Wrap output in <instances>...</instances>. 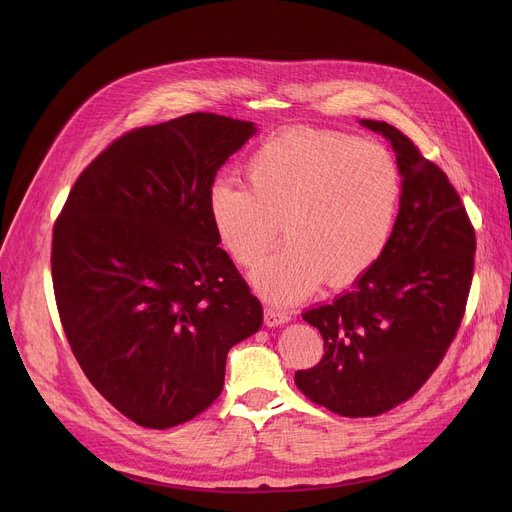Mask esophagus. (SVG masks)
<instances>
[{
	"mask_svg": "<svg viewBox=\"0 0 512 512\" xmlns=\"http://www.w3.org/2000/svg\"><path fill=\"white\" fill-rule=\"evenodd\" d=\"M263 321L267 328H278V326H284L290 321V313L288 311H282L278 307H265L263 311Z\"/></svg>",
	"mask_w": 512,
	"mask_h": 512,
	"instance_id": "1",
	"label": "esophagus"
}]
</instances>
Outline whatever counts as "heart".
Instances as JSON below:
<instances>
[{
    "label": "heart",
    "mask_w": 512,
    "mask_h": 512,
    "mask_svg": "<svg viewBox=\"0 0 512 512\" xmlns=\"http://www.w3.org/2000/svg\"><path fill=\"white\" fill-rule=\"evenodd\" d=\"M245 176L249 186L215 178L207 211L222 247L242 267H255L282 228L286 242L251 276L263 297L294 303L324 278L330 286L351 284L384 253L400 172L382 145L290 128L249 155Z\"/></svg>",
    "instance_id": "b5f03b06"
}]
</instances>
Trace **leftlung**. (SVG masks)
<instances>
[{
	"label": "left lung",
	"instance_id": "left-lung-1",
	"mask_svg": "<svg viewBox=\"0 0 512 512\" xmlns=\"http://www.w3.org/2000/svg\"><path fill=\"white\" fill-rule=\"evenodd\" d=\"M386 137L402 176L386 249L351 290L303 313L324 357L294 373L315 405L375 417L409 400L436 371L465 315L475 230L448 176L388 122L361 120Z\"/></svg>",
	"mask_w": 512,
	"mask_h": 512
}]
</instances>
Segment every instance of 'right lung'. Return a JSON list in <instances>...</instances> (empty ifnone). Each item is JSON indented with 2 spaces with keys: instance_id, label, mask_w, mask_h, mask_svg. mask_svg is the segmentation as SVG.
Segmentation results:
<instances>
[{
  "instance_id": "right-lung-1",
  "label": "right lung",
  "mask_w": 512,
  "mask_h": 512,
  "mask_svg": "<svg viewBox=\"0 0 512 512\" xmlns=\"http://www.w3.org/2000/svg\"><path fill=\"white\" fill-rule=\"evenodd\" d=\"M255 132L203 112L134 128L78 176L53 226V292L72 353L143 427L203 413L222 394L230 348L261 328V303L207 211L215 174Z\"/></svg>"
}]
</instances>
